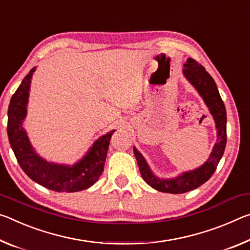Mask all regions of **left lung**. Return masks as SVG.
<instances>
[{
    "label": "left lung",
    "instance_id": "1",
    "mask_svg": "<svg viewBox=\"0 0 250 250\" xmlns=\"http://www.w3.org/2000/svg\"><path fill=\"white\" fill-rule=\"evenodd\" d=\"M184 67H185L183 69L184 75L188 82L197 89L199 95L203 97L207 107L209 108L210 114L214 117L216 128H217V143L214 145L209 158L204 165L194 170L183 173L171 179H161L156 177L152 173L149 166L147 165L143 155L134 147V155L136 157L143 179L154 189L169 194L186 193V191L193 190L195 188L202 186L204 183H206L217 168L227 142L226 108H225L224 102L219 95L215 81L208 74V72L203 65H200L190 57L184 64Z\"/></svg>",
    "mask_w": 250,
    "mask_h": 250
}]
</instances>
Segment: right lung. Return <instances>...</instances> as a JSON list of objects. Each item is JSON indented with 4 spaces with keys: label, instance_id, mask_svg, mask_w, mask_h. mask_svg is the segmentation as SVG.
<instances>
[{
    "label": "right lung",
    "instance_id": "obj_1",
    "mask_svg": "<svg viewBox=\"0 0 250 250\" xmlns=\"http://www.w3.org/2000/svg\"><path fill=\"white\" fill-rule=\"evenodd\" d=\"M35 67L24 77L11 98L7 109V135L18 163L28 177L43 187L59 193H74L94 185L104 170L110 137L114 130L98 138L87 154L73 166L48 163L40 157L23 127L26 116L31 80Z\"/></svg>",
    "mask_w": 250,
    "mask_h": 250
}]
</instances>
